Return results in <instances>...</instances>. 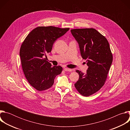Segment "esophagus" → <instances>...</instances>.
Returning a JSON list of instances; mask_svg holds the SVG:
<instances>
[{
    "label": "esophagus",
    "instance_id": "esophagus-1",
    "mask_svg": "<svg viewBox=\"0 0 130 130\" xmlns=\"http://www.w3.org/2000/svg\"><path fill=\"white\" fill-rule=\"evenodd\" d=\"M64 70L65 71H71L72 70L71 69L68 68H65L64 69Z\"/></svg>",
    "mask_w": 130,
    "mask_h": 130
}]
</instances>
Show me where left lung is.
Masks as SVG:
<instances>
[{"label":"left lung","mask_w":130,"mask_h":130,"mask_svg":"<svg viewBox=\"0 0 130 130\" xmlns=\"http://www.w3.org/2000/svg\"><path fill=\"white\" fill-rule=\"evenodd\" d=\"M79 43L82 58L88 66L86 73L77 70L79 79L75 86L79 93L88 97L104 85L113 61V54L105 37L94 28L71 29Z\"/></svg>","instance_id":"left-lung-1"}]
</instances>
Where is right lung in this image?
Returning <instances> with one entry per match:
<instances>
[{
    "label": "right lung",
    "instance_id": "1",
    "mask_svg": "<svg viewBox=\"0 0 130 130\" xmlns=\"http://www.w3.org/2000/svg\"><path fill=\"white\" fill-rule=\"evenodd\" d=\"M69 28L40 26L32 30L23 42L20 51L23 72L29 83L39 91L50 88L54 80L63 70L52 67L45 57L51 51L53 44Z\"/></svg>",
    "mask_w": 130,
    "mask_h": 130
}]
</instances>
